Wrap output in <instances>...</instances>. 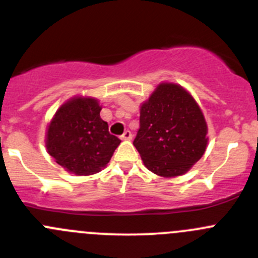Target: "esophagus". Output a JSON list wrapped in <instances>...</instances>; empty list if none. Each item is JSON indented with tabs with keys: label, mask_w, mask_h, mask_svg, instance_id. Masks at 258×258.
I'll list each match as a JSON object with an SVG mask.
<instances>
[{
	"label": "esophagus",
	"mask_w": 258,
	"mask_h": 258,
	"mask_svg": "<svg viewBox=\"0 0 258 258\" xmlns=\"http://www.w3.org/2000/svg\"><path fill=\"white\" fill-rule=\"evenodd\" d=\"M121 140H123V141H130V140H132L131 131H128V130H127V131H124L123 135L121 136Z\"/></svg>",
	"instance_id": "34e87169"
}]
</instances>
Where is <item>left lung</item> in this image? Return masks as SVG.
<instances>
[{"label": "left lung", "instance_id": "1", "mask_svg": "<svg viewBox=\"0 0 258 258\" xmlns=\"http://www.w3.org/2000/svg\"><path fill=\"white\" fill-rule=\"evenodd\" d=\"M207 122L191 93L162 82L140 107V130L134 141L144 165L161 177H177L204 156Z\"/></svg>", "mask_w": 258, "mask_h": 258}]
</instances>
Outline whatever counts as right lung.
Returning a JSON list of instances; mask_svg holds the SVG:
<instances>
[{
    "label": "right lung",
    "mask_w": 258,
    "mask_h": 258,
    "mask_svg": "<svg viewBox=\"0 0 258 258\" xmlns=\"http://www.w3.org/2000/svg\"><path fill=\"white\" fill-rule=\"evenodd\" d=\"M100 101L75 96L62 103L47 124V152L67 172L90 176L100 172L121 144L100 116Z\"/></svg>",
    "instance_id": "1"
}]
</instances>
